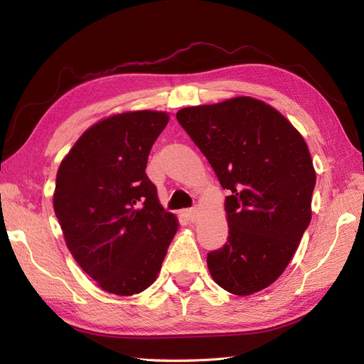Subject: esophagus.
Wrapping results in <instances>:
<instances>
[{
	"instance_id": "34e87169",
	"label": "esophagus",
	"mask_w": 364,
	"mask_h": 364,
	"mask_svg": "<svg viewBox=\"0 0 364 364\" xmlns=\"http://www.w3.org/2000/svg\"><path fill=\"white\" fill-rule=\"evenodd\" d=\"M183 215L184 218H186V220H189V222H196V219H197V210L196 208H191V210H186L183 213Z\"/></svg>"
}]
</instances>
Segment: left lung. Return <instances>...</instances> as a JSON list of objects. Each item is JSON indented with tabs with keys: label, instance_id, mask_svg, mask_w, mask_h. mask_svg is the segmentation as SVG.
Instances as JSON below:
<instances>
[{
	"label": "left lung",
	"instance_id": "1",
	"mask_svg": "<svg viewBox=\"0 0 364 364\" xmlns=\"http://www.w3.org/2000/svg\"><path fill=\"white\" fill-rule=\"evenodd\" d=\"M176 120L228 191L227 244L208 253L220 288L250 296L283 274L311 220V154L272 106L250 97L184 107Z\"/></svg>",
	"mask_w": 364,
	"mask_h": 364
}]
</instances>
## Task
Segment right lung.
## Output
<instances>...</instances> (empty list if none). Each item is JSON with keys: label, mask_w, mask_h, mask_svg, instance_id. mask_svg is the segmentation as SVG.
<instances>
[{"label": "right lung", "mask_w": 364, "mask_h": 364, "mask_svg": "<svg viewBox=\"0 0 364 364\" xmlns=\"http://www.w3.org/2000/svg\"><path fill=\"white\" fill-rule=\"evenodd\" d=\"M168 115L125 112L98 122L60 162L53 206L75 261L102 289L133 296L156 280L176 233L146 176Z\"/></svg>", "instance_id": "add662e5"}]
</instances>
